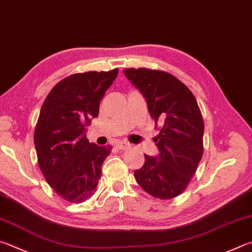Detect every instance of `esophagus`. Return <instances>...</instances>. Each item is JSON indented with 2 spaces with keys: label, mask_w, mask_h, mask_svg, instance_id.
Wrapping results in <instances>:
<instances>
[{
  "label": "esophagus",
  "mask_w": 252,
  "mask_h": 252,
  "mask_svg": "<svg viewBox=\"0 0 252 252\" xmlns=\"http://www.w3.org/2000/svg\"><path fill=\"white\" fill-rule=\"evenodd\" d=\"M117 146L120 150H127L131 148V144L127 143V142H126V141H119V142H117Z\"/></svg>",
  "instance_id": "esophagus-1"
}]
</instances>
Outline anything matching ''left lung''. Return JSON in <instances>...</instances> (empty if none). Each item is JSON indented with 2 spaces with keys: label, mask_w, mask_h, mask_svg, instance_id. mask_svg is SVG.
<instances>
[{
  "label": "left lung",
  "mask_w": 252,
  "mask_h": 252,
  "mask_svg": "<svg viewBox=\"0 0 252 252\" xmlns=\"http://www.w3.org/2000/svg\"><path fill=\"white\" fill-rule=\"evenodd\" d=\"M125 75L148 103L159 130L154 138L159 154H144L145 163L134 171L146 193L159 199L181 195L195 175L204 153V119L191 91L170 72L126 68Z\"/></svg>",
  "instance_id": "8db88e82"
}]
</instances>
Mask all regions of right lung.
Instances as JSON below:
<instances>
[{
	"label": "right lung",
	"mask_w": 252,
	"mask_h": 252,
	"mask_svg": "<svg viewBox=\"0 0 252 252\" xmlns=\"http://www.w3.org/2000/svg\"><path fill=\"white\" fill-rule=\"evenodd\" d=\"M119 69L87 71L66 77L50 90L34 131L37 162L49 186L69 203L91 197L101 165L112 146L89 143L86 126L99 114V104Z\"/></svg>",
	"instance_id": "right-lung-1"
}]
</instances>
